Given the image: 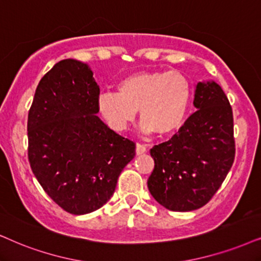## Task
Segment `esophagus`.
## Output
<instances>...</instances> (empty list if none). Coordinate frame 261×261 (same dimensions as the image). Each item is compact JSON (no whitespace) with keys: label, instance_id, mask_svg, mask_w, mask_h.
I'll use <instances>...</instances> for the list:
<instances>
[{"label":"esophagus","instance_id":"obj_1","mask_svg":"<svg viewBox=\"0 0 261 261\" xmlns=\"http://www.w3.org/2000/svg\"><path fill=\"white\" fill-rule=\"evenodd\" d=\"M147 151V147L144 146V144H141V143H137L136 144V154L137 155H142L144 154Z\"/></svg>","mask_w":261,"mask_h":261}]
</instances>
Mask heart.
I'll return each mask as SVG.
<instances>
[{
    "instance_id": "b5f03b06",
    "label": "heart",
    "mask_w": 261,
    "mask_h": 261,
    "mask_svg": "<svg viewBox=\"0 0 261 261\" xmlns=\"http://www.w3.org/2000/svg\"><path fill=\"white\" fill-rule=\"evenodd\" d=\"M115 92H102L97 110L115 131H124L140 111L144 134H173L186 120L191 100L188 78L177 71H141L121 79Z\"/></svg>"
}]
</instances>
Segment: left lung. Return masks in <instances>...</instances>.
<instances>
[{
    "label": "left lung",
    "instance_id": "1",
    "mask_svg": "<svg viewBox=\"0 0 261 261\" xmlns=\"http://www.w3.org/2000/svg\"><path fill=\"white\" fill-rule=\"evenodd\" d=\"M194 107L170 141L150 149L155 166L148 178L151 196L165 208L189 212L212 199L235 159L232 110L214 81L195 85Z\"/></svg>",
    "mask_w": 261,
    "mask_h": 261
}]
</instances>
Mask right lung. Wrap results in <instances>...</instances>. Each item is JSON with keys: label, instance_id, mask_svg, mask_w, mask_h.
I'll use <instances>...</instances> for the list:
<instances>
[{"label": "right lung", "instance_id": "add662e5", "mask_svg": "<svg viewBox=\"0 0 261 261\" xmlns=\"http://www.w3.org/2000/svg\"><path fill=\"white\" fill-rule=\"evenodd\" d=\"M100 87L85 62L66 59L36 89L29 112V161L43 190L66 212L101 208L135 156V143L97 117Z\"/></svg>", "mask_w": 261, "mask_h": 261}]
</instances>
